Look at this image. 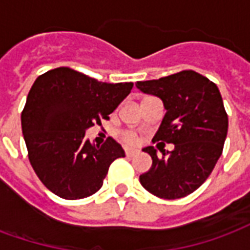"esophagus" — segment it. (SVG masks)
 <instances>
[{"label": "esophagus", "mask_w": 250, "mask_h": 250, "mask_svg": "<svg viewBox=\"0 0 250 250\" xmlns=\"http://www.w3.org/2000/svg\"><path fill=\"white\" fill-rule=\"evenodd\" d=\"M136 154H138V151L134 150V148H125V155H127V157H134Z\"/></svg>", "instance_id": "1"}]
</instances>
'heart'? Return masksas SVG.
Masks as SVG:
<instances>
[{"label":"heart","mask_w":250,"mask_h":250,"mask_svg":"<svg viewBox=\"0 0 250 250\" xmlns=\"http://www.w3.org/2000/svg\"><path fill=\"white\" fill-rule=\"evenodd\" d=\"M122 138L125 139V142L131 143V145L136 142V134L135 132H132V131H125V132L122 134Z\"/></svg>","instance_id":"b5f03b06"}]
</instances>
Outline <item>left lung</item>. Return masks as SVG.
Segmentation results:
<instances>
[{
  "mask_svg": "<svg viewBox=\"0 0 250 250\" xmlns=\"http://www.w3.org/2000/svg\"><path fill=\"white\" fill-rule=\"evenodd\" d=\"M136 88L162 100L166 114L152 141L173 143L158 157L152 146L151 168L139 177L147 191L163 199L186 197L204 184L220 159L228 134V115L218 87L194 71L159 80L138 82Z\"/></svg>",
  "mask_w": 250,
  "mask_h": 250,
  "instance_id": "8db88e82",
  "label": "left lung"
}]
</instances>
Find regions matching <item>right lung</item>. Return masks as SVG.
Masks as SVG:
<instances>
[{
    "label": "right lung",
    "mask_w": 250,
    "mask_h": 250,
    "mask_svg": "<svg viewBox=\"0 0 250 250\" xmlns=\"http://www.w3.org/2000/svg\"><path fill=\"white\" fill-rule=\"evenodd\" d=\"M132 87V83L98 82L66 66L36 79L21 127L30 165L52 193L80 199L103 186L109 165L125 157V150L112 138L95 146L85 139V131L108 119Z\"/></svg>",
    "instance_id": "add662e5"
}]
</instances>
